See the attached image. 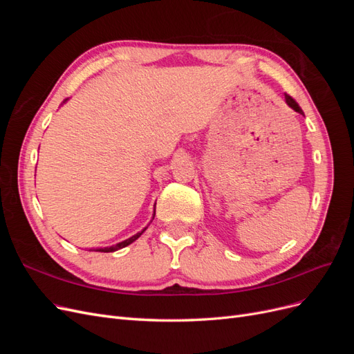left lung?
Segmentation results:
<instances>
[{"label":"left lung","instance_id":"8db88e82","mask_svg":"<svg viewBox=\"0 0 354 354\" xmlns=\"http://www.w3.org/2000/svg\"><path fill=\"white\" fill-rule=\"evenodd\" d=\"M285 100H286V104L289 106V108L291 109H294L295 112H298V113H303V111H301V108H299L298 106V103L291 97V95H288V94H285Z\"/></svg>","mask_w":354,"mask_h":354}]
</instances>
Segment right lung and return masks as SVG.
Returning <instances> with one entry per match:
<instances>
[{
	"label": "right lung",
	"instance_id": "1",
	"mask_svg": "<svg viewBox=\"0 0 354 354\" xmlns=\"http://www.w3.org/2000/svg\"><path fill=\"white\" fill-rule=\"evenodd\" d=\"M66 102V100H65ZM63 102V103H65ZM153 217H155V214H153ZM145 230H142V232H138V233H136L134 236H131V238H128V239H125V241H122V242H120V243H116V245H112V246H104V248H95L94 251H97V252H113V251H118V250H121V248H125L127 245H130V243H133L136 239H138L140 238V234L143 233Z\"/></svg>",
	"mask_w": 354,
	"mask_h": 354
}]
</instances>
